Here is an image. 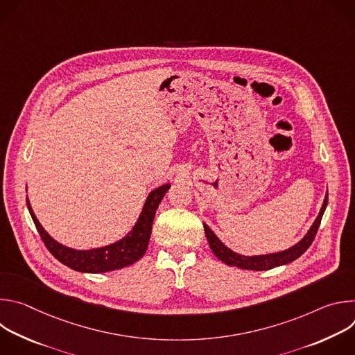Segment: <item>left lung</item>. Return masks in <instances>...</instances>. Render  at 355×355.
Returning a JSON list of instances; mask_svg holds the SVG:
<instances>
[{"label": "left lung", "mask_w": 355, "mask_h": 355, "mask_svg": "<svg viewBox=\"0 0 355 355\" xmlns=\"http://www.w3.org/2000/svg\"><path fill=\"white\" fill-rule=\"evenodd\" d=\"M327 199H329V193H326L322 209H320L316 220L311 226L309 232L305 234V237H303L300 241H297L295 245L289 247L288 250L278 251V252H271V254H263V256H241V254H239V252H234L233 250L226 247L219 240V237L209 229V226L207 223H204V229H205V234H207L209 247L214 251V254L220 261H223L225 264H227L230 267H237V268H243V270L267 271V270L292 263L293 260L300 257L303 252H305L309 248L312 241L315 240V236H316L318 229H319L320 222H322V216H323V214L326 211V207H327Z\"/></svg>", "instance_id": "obj_1"}]
</instances>
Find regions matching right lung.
I'll return each mask as SVG.
<instances>
[{
	"instance_id": "1",
	"label": "right lung",
	"mask_w": 355,
	"mask_h": 355,
	"mask_svg": "<svg viewBox=\"0 0 355 355\" xmlns=\"http://www.w3.org/2000/svg\"><path fill=\"white\" fill-rule=\"evenodd\" d=\"M170 184H164L148 193L136 225L123 239L112 244L91 250H76L56 241L36 219L28 198L26 205L44 245L55 256V259H58L62 264L67 266L74 271L92 274L108 272L128 267L144 256L148 245L151 225H153L156 209L159 208V204L164 198L166 192L170 189Z\"/></svg>"
}]
</instances>
